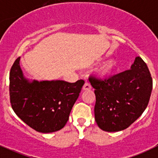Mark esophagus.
I'll return each instance as SVG.
<instances>
[{"mask_svg":"<svg viewBox=\"0 0 158 158\" xmlns=\"http://www.w3.org/2000/svg\"><path fill=\"white\" fill-rule=\"evenodd\" d=\"M82 88H83L84 90H89V89H91L92 86H91V85H90L89 82H85V84L83 85V87H82Z\"/></svg>","mask_w":158,"mask_h":158,"instance_id":"obj_1","label":"esophagus"}]
</instances>
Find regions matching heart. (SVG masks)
<instances>
[{"label": "heart", "instance_id": "1", "mask_svg": "<svg viewBox=\"0 0 158 158\" xmlns=\"http://www.w3.org/2000/svg\"><path fill=\"white\" fill-rule=\"evenodd\" d=\"M114 65H115L114 62H112L111 61V62H107V63L104 65L103 68H102V73H105V74L109 73L112 69H113V67H114Z\"/></svg>", "mask_w": 158, "mask_h": 158}]
</instances>
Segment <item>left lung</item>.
I'll return each mask as SVG.
<instances>
[{"mask_svg":"<svg viewBox=\"0 0 158 158\" xmlns=\"http://www.w3.org/2000/svg\"><path fill=\"white\" fill-rule=\"evenodd\" d=\"M89 81L95 89V120L107 132L129 127L147 108L153 88L148 67L140 57L131 69L100 78L91 75Z\"/></svg>","mask_w":158,"mask_h":158,"instance_id":"left-lung-1","label":"left lung"}]
</instances>
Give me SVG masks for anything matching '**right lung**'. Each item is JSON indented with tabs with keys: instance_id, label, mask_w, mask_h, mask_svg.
Masks as SVG:
<instances>
[{
	"instance_id": "obj_1",
	"label": "right lung",
	"mask_w": 158,
	"mask_h": 158,
	"mask_svg": "<svg viewBox=\"0 0 158 158\" xmlns=\"http://www.w3.org/2000/svg\"><path fill=\"white\" fill-rule=\"evenodd\" d=\"M20 57L12 65L9 94L12 109L31 128L40 133H52L66 124L70 112L79 96L84 80L33 81L23 76Z\"/></svg>"
}]
</instances>
